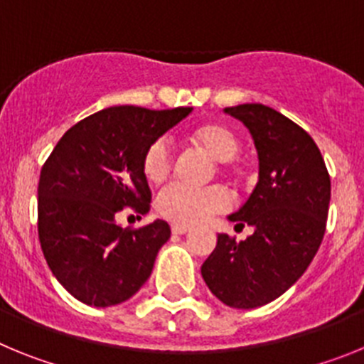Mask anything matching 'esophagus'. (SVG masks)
Instances as JSON below:
<instances>
[{"label":"esophagus","instance_id":"1","mask_svg":"<svg viewBox=\"0 0 364 364\" xmlns=\"http://www.w3.org/2000/svg\"><path fill=\"white\" fill-rule=\"evenodd\" d=\"M171 231L175 235H186V233H189V231H191V228L182 226V224H175V226L171 228Z\"/></svg>","mask_w":364,"mask_h":364}]
</instances>
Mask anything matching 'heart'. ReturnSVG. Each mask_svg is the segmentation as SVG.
I'll return each instance as SVG.
<instances>
[{
  "instance_id": "1",
  "label": "heart",
  "mask_w": 364,
  "mask_h": 364,
  "mask_svg": "<svg viewBox=\"0 0 364 364\" xmlns=\"http://www.w3.org/2000/svg\"><path fill=\"white\" fill-rule=\"evenodd\" d=\"M195 140L218 162H230L240 151L237 134L220 124L200 127L195 133ZM171 166L173 154L167 140L160 138L151 144L144 159V173L147 180L153 184H160L171 173ZM230 205V193L222 186L193 188L186 184H171L162 189L156 198V210L160 217L175 224H182V226H193V224L208 220L213 215L226 211Z\"/></svg>"
}]
</instances>
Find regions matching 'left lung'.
Segmentation results:
<instances>
[{"label": "left lung", "mask_w": 364, "mask_h": 364, "mask_svg": "<svg viewBox=\"0 0 364 364\" xmlns=\"http://www.w3.org/2000/svg\"><path fill=\"white\" fill-rule=\"evenodd\" d=\"M224 112L246 125L257 149L255 189L228 217L253 235L240 242L218 235L200 272L218 301L252 310L281 297L310 266L326 228L330 176L310 134L279 111L242 104Z\"/></svg>", "instance_id": "8db88e82"}]
</instances>
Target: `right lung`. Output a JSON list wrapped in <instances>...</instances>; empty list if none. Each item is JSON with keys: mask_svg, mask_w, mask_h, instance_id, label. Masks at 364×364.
<instances>
[{"mask_svg": "<svg viewBox=\"0 0 364 364\" xmlns=\"http://www.w3.org/2000/svg\"><path fill=\"white\" fill-rule=\"evenodd\" d=\"M191 111L102 109L73 125L41 167V250L54 277L78 301L114 306L149 279L160 247L171 237L167 222L129 231L114 217L127 205L146 213L151 200L144 173L147 149Z\"/></svg>", "mask_w": 364, "mask_h": 364, "instance_id": "right-lung-1", "label": "right lung"}]
</instances>
